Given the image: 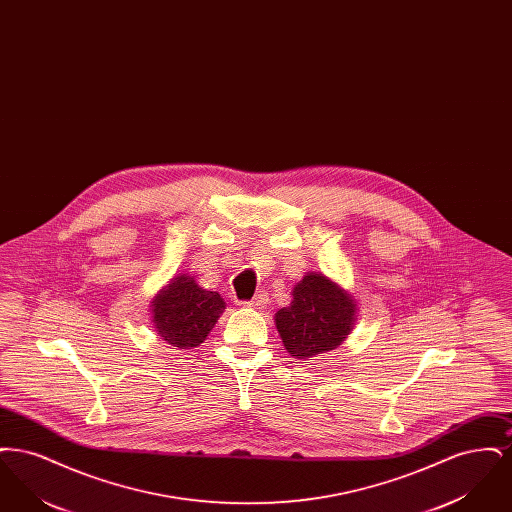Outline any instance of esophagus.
<instances>
[{
  "mask_svg": "<svg viewBox=\"0 0 512 512\" xmlns=\"http://www.w3.org/2000/svg\"><path fill=\"white\" fill-rule=\"evenodd\" d=\"M268 299L265 293H257L251 301H245V307H249V309H265L267 307Z\"/></svg>",
  "mask_w": 512,
  "mask_h": 512,
  "instance_id": "34e87169",
  "label": "esophagus"
}]
</instances>
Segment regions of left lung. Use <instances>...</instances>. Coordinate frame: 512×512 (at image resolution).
I'll return each mask as SVG.
<instances>
[{
    "mask_svg": "<svg viewBox=\"0 0 512 512\" xmlns=\"http://www.w3.org/2000/svg\"><path fill=\"white\" fill-rule=\"evenodd\" d=\"M290 307L274 322L284 347L295 359H311L341 345L355 324L353 297L330 278L309 272L293 288Z\"/></svg>",
    "mask_w": 512,
    "mask_h": 512,
    "instance_id": "left-lung-1",
    "label": "left lung"
}]
</instances>
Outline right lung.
<instances>
[{
    "label": "right lung",
    "mask_w": 512,
    "mask_h": 512,
    "mask_svg": "<svg viewBox=\"0 0 512 512\" xmlns=\"http://www.w3.org/2000/svg\"><path fill=\"white\" fill-rule=\"evenodd\" d=\"M224 309L219 293L207 292L192 276L180 274L151 301V320L161 340L178 349H192L203 343Z\"/></svg>",
    "instance_id": "right-lung-1"
}]
</instances>
